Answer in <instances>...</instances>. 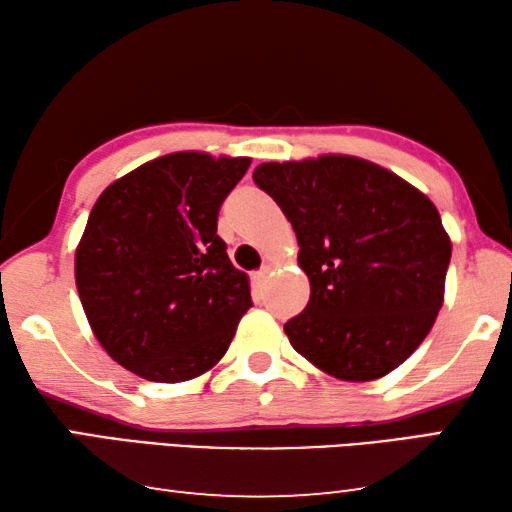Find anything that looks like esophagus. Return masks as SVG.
<instances>
[{
	"mask_svg": "<svg viewBox=\"0 0 512 512\" xmlns=\"http://www.w3.org/2000/svg\"><path fill=\"white\" fill-rule=\"evenodd\" d=\"M268 273H271V268H262V271H257V273L253 275V280H255V284H262V282H266V277H268Z\"/></svg>",
	"mask_w": 512,
	"mask_h": 512,
	"instance_id": "1",
	"label": "esophagus"
}]
</instances>
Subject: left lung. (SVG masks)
<instances>
[{"instance_id":"8db88e82","label":"left lung","mask_w":512,"mask_h":512,"mask_svg":"<svg viewBox=\"0 0 512 512\" xmlns=\"http://www.w3.org/2000/svg\"><path fill=\"white\" fill-rule=\"evenodd\" d=\"M255 183L295 230L306 309L284 324L293 349L351 383L387 376L430 333L452 241L425 194L349 154L262 163Z\"/></svg>"}]
</instances>
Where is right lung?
<instances>
[{
	"instance_id": "obj_1",
	"label": "right lung",
	"mask_w": 512,
	"mask_h": 512,
	"mask_svg": "<svg viewBox=\"0 0 512 512\" xmlns=\"http://www.w3.org/2000/svg\"><path fill=\"white\" fill-rule=\"evenodd\" d=\"M248 167V156L165 154L94 203L76 248V286L91 331L120 367L183 383L224 358L253 300L217 217Z\"/></svg>"
}]
</instances>
